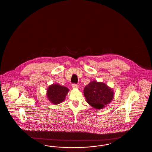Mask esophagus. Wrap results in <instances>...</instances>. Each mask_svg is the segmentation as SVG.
Returning <instances> with one entry per match:
<instances>
[{
  "label": "esophagus",
  "instance_id": "34e87169",
  "mask_svg": "<svg viewBox=\"0 0 152 152\" xmlns=\"http://www.w3.org/2000/svg\"><path fill=\"white\" fill-rule=\"evenodd\" d=\"M77 87H78L77 84H72V87L73 88H77Z\"/></svg>",
  "mask_w": 152,
  "mask_h": 152
}]
</instances>
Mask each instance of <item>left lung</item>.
<instances>
[{
    "mask_svg": "<svg viewBox=\"0 0 152 152\" xmlns=\"http://www.w3.org/2000/svg\"><path fill=\"white\" fill-rule=\"evenodd\" d=\"M87 102L96 109H101L109 104L113 99L114 92L106 84L92 81L84 89Z\"/></svg>",
    "mask_w": 152,
    "mask_h": 152,
    "instance_id": "1",
    "label": "left lung"
}]
</instances>
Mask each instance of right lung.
<instances>
[{
  "label": "right lung",
  "instance_id": "obj_1",
  "mask_svg": "<svg viewBox=\"0 0 152 152\" xmlns=\"http://www.w3.org/2000/svg\"><path fill=\"white\" fill-rule=\"evenodd\" d=\"M69 92L66 87L54 84L48 88L47 96L49 101L53 104H60L65 100V96Z\"/></svg>",
  "mask_w": 152,
  "mask_h": 152
}]
</instances>
